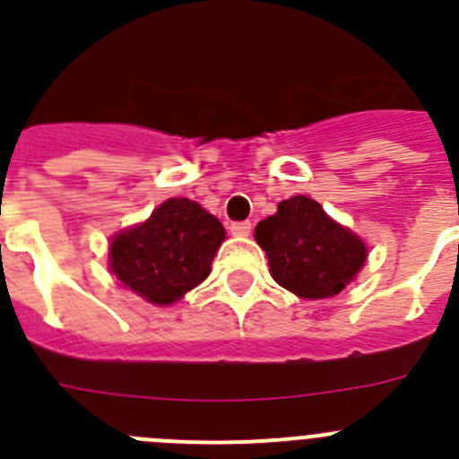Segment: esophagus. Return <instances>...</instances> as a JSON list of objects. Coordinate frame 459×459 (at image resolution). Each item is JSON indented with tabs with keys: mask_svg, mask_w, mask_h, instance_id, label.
<instances>
[{
	"mask_svg": "<svg viewBox=\"0 0 459 459\" xmlns=\"http://www.w3.org/2000/svg\"><path fill=\"white\" fill-rule=\"evenodd\" d=\"M230 232H232L234 237H250V232H253V225H250L248 221L232 222V227H230Z\"/></svg>",
	"mask_w": 459,
	"mask_h": 459,
	"instance_id": "34e87169",
	"label": "esophagus"
}]
</instances>
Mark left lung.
Returning <instances> with one entry per match:
<instances>
[{
	"instance_id": "obj_1",
	"label": "left lung",
	"mask_w": 459,
	"mask_h": 459,
	"mask_svg": "<svg viewBox=\"0 0 459 459\" xmlns=\"http://www.w3.org/2000/svg\"><path fill=\"white\" fill-rule=\"evenodd\" d=\"M255 241L266 253L271 278L307 301L338 296L370 253L359 234L306 195L280 202L273 216L257 222Z\"/></svg>"
}]
</instances>
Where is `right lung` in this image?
<instances>
[{"instance_id":"1","label":"right lung","mask_w":459,"mask_h":459,"mask_svg":"<svg viewBox=\"0 0 459 459\" xmlns=\"http://www.w3.org/2000/svg\"><path fill=\"white\" fill-rule=\"evenodd\" d=\"M225 227L202 204L169 197L147 221L109 238L108 269L124 290L153 306H172L204 282Z\"/></svg>"}]
</instances>
